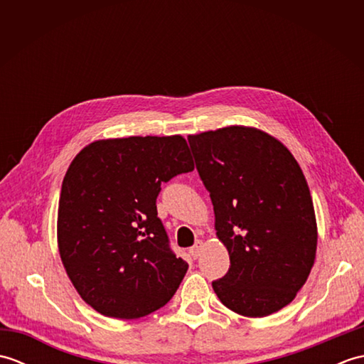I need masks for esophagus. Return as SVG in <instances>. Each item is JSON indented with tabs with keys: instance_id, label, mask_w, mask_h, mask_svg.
<instances>
[{
	"instance_id": "obj_1",
	"label": "esophagus",
	"mask_w": 364,
	"mask_h": 364,
	"mask_svg": "<svg viewBox=\"0 0 364 364\" xmlns=\"http://www.w3.org/2000/svg\"><path fill=\"white\" fill-rule=\"evenodd\" d=\"M202 249H203V242H202V241H198V242H196V245H194V247H191L189 253H191L192 257H194V258H198V257H200V253H202Z\"/></svg>"
}]
</instances>
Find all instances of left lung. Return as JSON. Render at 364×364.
Segmentation results:
<instances>
[{
	"label": "left lung",
	"mask_w": 364,
	"mask_h": 364,
	"mask_svg": "<svg viewBox=\"0 0 364 364\" xmlns=\"http://www.w3.org/2000/svg\"><path fill=\"white\" fill-rule=\"evenodd\" d=\"M210 192L230 269L213 289L227 308L264 318L294 300L311 272L318 227L296 158L275 137L227 127L188 137Z\"/></svg>",
	"instance_id": "8db88e82"
}]
</instances>
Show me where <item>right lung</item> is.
<instances>
[{"mask_svg":"<svg viewBox=\"0 0 364 364\" xmlns=\"http://www.w3.org/2000/svg\"><path fill=\"white\" fill-rule=\"evenodd\" d=\"M192 170L183 136L103 139L72 161L59 197V255L100 314L144 318L173 297L189 266L170 250L156 198L162 183Z\"/></svg>","mask_w":364,"mask_h":364,"instance_id":"1","label":"right lung"}]
</instances>
